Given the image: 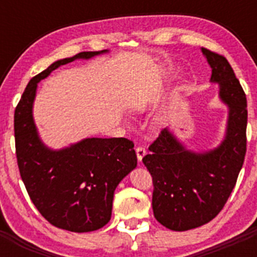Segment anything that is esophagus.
<instances>
[{
	"label": "esophagus",
	"mask_w": 257,
	"mask_h": 257,
	"mask_svg": "<svg viewBox=\"0 0 257 257\" xmlns=\"http://www.w3.org/2000/svg\"><path fill=\"white\" fill-rule=\"evenodd\" d=\"M136 156H138V160L142 161L143 160V157L147 154V151H145L144 147H142V145H139V147H136Z\"/></svg>",
	"instance_id": "obj_1"
}]
</instances>
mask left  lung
Wrapping results in <instances>:
<instances>
[{
	"mask_svg": "<svg viewBox=\"0 0 257 257\" xmlns=\"http://www.w3.org/2000/svg\"><path fill=\"white\" fill-rule=\"evenodd\" d=\"M202 52L212 69L211 82L219 83L229 108L225 139L213 151L196 153L163 128L143 158L153 179L154 217L176 231L205 225L222 210L246 156V94L224 56L205 47Z\"/></svg>",
	"mask_w": 257,
	"mask_h": 257,
	"instance_id": "8db88e82",
	"label": "left lung"
}]
</instances>
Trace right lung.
Wrapping results in <instances>:
<instances>
[{
	"label": "right lung",
	"instance_id": "add662e5",
	"mask_svg": "<svg viewBox=\"0 0 257 257\" xmlns=\"http://www.w3.org/2000/svg\"><path fill=\"white\" fill-rule=\"evenodd\" d=\"M105 51L79 52L52 63L29 81L14 114L18 167L33 205L50 224L76 233L108 224L115 188L138 165L134 143L126 138H88L52 151L41 142L32 108L37 83L52 70Z\"/></svg>",
	"mask_w": 257,
	"mask_h": 257
}]
</instances>
